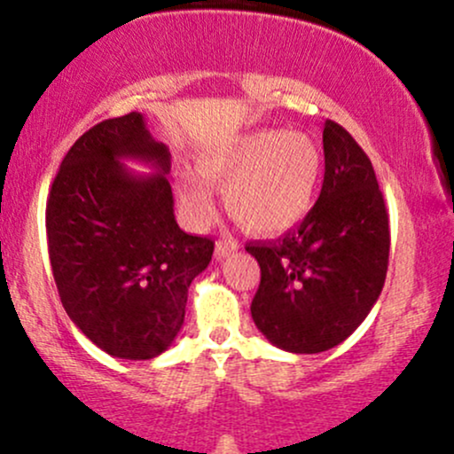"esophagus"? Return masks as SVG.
Returning a JSON list of instances; mask_svg holds the SVG:
<instances>
[{
    "label": "esophagus",
    "mask_w": 454,
    "mask_h": 454,
    "mask_svg": "<svg viewBox=\"0 0 454 454\" xmlns=\"http://www.w3.org/2000/svg\"><path fill=\"white\" fill-rule=\"evenodd\" d=\"M239 249V243L232 241V239H220V241L215 243V258L217 260H223L226 256H231Z\"/></svg>",
    "instance_id": "obj_1"
}]
</instances>
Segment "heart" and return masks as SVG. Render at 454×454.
I'll use <instances>...</instances> for the list:
<instances>
[{
  "mask_svg": "<svg viewBox=\"0 0 454 454\" xmlns=\"http://www.w3.org/2000/svg\"><path fill=\"white\" fill-rule=\"evenodd\" d=\"M322 168L316 140L284 129L239 134L198 158V173L211 187L223 190L234 220L262 237H278L305 220ZM179 200L196 226L209 222L215 211L209 187L192 176L179 179Z\"/></svg>",
  "mask_w": 454,
  "mask_h": 454,
  "instance_id": "obj_1",
  "label": "heart"
}]
</instances>
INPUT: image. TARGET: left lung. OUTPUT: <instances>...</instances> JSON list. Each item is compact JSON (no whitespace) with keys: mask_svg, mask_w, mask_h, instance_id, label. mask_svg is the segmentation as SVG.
<instances>
[{"mask_svg":"<svg viewBox=\"0 0 454 454\" xmlns=\"http://www.w3.org/2000/svg\"><path fill=\"white\" fill-rule=\"evenodd\" d=\"M322 145L325 184L314 209L279 241L245 247L260 264L254 322L294 354L348 340L376 305L388 269V213L372 161L328 119Z\"/></svg>","mask_w":454,"mask_h":454,"instance_id":"1","label":"left lung"}]
</instances>
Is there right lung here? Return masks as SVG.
Instances as JSON below:
<instances>
[{
    "mask_svg": "<svg viewBox=\"0 0 454 454\" xmlns=\"http://www.w3.org/2000/svg\"><path fill=\"white\" fill-rule=\"evenodd\" d=\"M123 159L147 163L140 176ZM170 151L140 113L106 119L72 145L46 202V239L61 303L87 340L114 358L168 350L187 288L209 267L213 241L175 220Z\"/></svg>",
    "mask_w": 454,
    "mask_h": 454,
    "instance_id": "obj_1",
    "label": "right lung"
}]
</instances>
